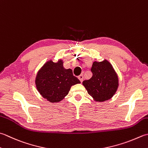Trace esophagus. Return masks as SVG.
<instances>
[{
	"instance_id": "esophagus-1",
	"label": "esophagus",
	"mask_w": 148,
	"mask_h": 148,
	"mask_svg": "<svg viewBox=\"0 0 148 148\" xmlns=\"http://www.w3.org/2000/svg\"><path fill=\"white\" fill-rule=\"evenodd\" d=\"M78 79H79L81 83H82L83 81V75L82 74V75H80V76H78Z\"/></svg>"
}]
</instances>
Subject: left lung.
<instances>
[{
  "label": "left lung",
  "instance_id": "left-lung-1",
  "mask_svg": "<svg viewBox=\"0 0 148 148\" xmlns=\"http://www.w3.org/2000/svg\"><path fill=\"white\" fill-rule=\"evenodd\" d=\"M91 71L90 79L83 82L88 94L99 102L110 99L119 86L118 76L111 63L106 60L101 62H94Z\"/></svg>",
  "mask_w": 148,
  "mask_h": 148
}]
</instances>
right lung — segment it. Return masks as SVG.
Returning a JSON list of instances; mask_svg holds the SVG:
<instances>
[{"mask_svg":"<svg viewBox=\"0 0 148 148\" xmlns=\"http://www.w3.org/2000/svg\"><path fill=\"white\" fill-rule=\"evenodd\" d=\"M71 69H65L63 62L50 60L46 62L38 72L36 86L42 96L51 103L62 101L68 94L72 85L80 83Z\"/></svg>","mask_w":148,"mask_h":148,"instance_id":"right-lung-1","label":"right lung"}]
</instances>
